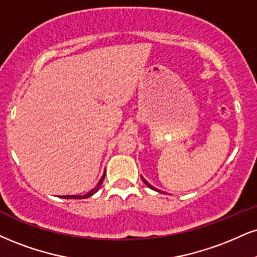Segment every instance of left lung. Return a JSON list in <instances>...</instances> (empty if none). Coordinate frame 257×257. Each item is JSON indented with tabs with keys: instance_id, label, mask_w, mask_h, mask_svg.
I'll return each instance as SVG.
<instances>
[{
	"instance_id": "obj_1",
	"label": "left lung",
	"mask_w": 257,
	"mask_h": 257,
	"mask_svg": "<svg viewBox=\"0 0 257 257\" xmlns=\"http://www.w3.org/2000/svg\"><path fill=\"white\" fill-rule=\"evenodd\" d=\"M142 181H144V182H145V184H146L148 188H151V189H154V190H157V189H156V188H154V187H152V185H151L150 183H148V182L146 181V179H144V178H142ZM157 191H159V190H157Z\"/></svg>"
}]
</instances>
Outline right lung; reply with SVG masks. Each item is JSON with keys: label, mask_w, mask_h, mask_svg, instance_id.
Returning <instances> with one entry per match:
<instances>
[{"label": "right lung", "mask_w": 257, "mask_h": 257, "mask_svg": "<svg viewBox=\"0 0 257 257\" xmlns=\"http://www.w3.org/2000/svg\"><path fill=\"white\" fill-rule=\"evenodd\" d=\"M104 177H105V174L103 175V177H101L100 181L98 182L97 187H95L94 189H92L91 191H88V193L85 194V195H68V196H63V199H87V197L92 196V195H93V194H95L99 190V188H100V185H101V183H103V181H104Z\"/></svg>", "instance_id": "right-lung-1"}]
</instances>
